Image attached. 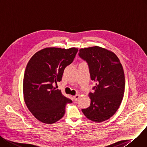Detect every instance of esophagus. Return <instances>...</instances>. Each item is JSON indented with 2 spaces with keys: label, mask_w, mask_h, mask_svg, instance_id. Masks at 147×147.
<instances>
[{
  "label": "esophagus",
  "mask_w": 147,
  "mask_h": 147,
  "mask_svg": "<svg viewBox=\"0 0 147 147\" xmlns=\"http://www.w3.org/2000/svg\"><path fill=\"white\" fill-rule=\"evenodd\" d=\"M80 94H76V95H75V96H73V98H74V101H77L78 100V98H80Z\"/></svg>",
  "instance_id": "1"
}]
</instances>
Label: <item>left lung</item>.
Wrapping results in <instances>:
<instances>
[{
	"mask_svg": "<svg viewBox=\"0 0 147 147\" xmlns=\"http://www.w3.org/2000/svg\"><path fill=\"white\" fill-rule=\"evenodd\" d=\"M79 56L88 63L91 80L96 82L94 92L88 94L90 106L82 111L91 121H105L114 115L123 98L122 65L113 52L99 46L81 49Z\"/></svg>",
	"mask_w": 147,
	"mask_h": 147,
	"instance_id": "8db88e82",
	"label": "left lung"
}]
</instances>
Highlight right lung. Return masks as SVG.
<instances>
[{"label": "right lung", "mask_w": 147, "mask_h": 147, "mask_svg": "<svg viewBox=\"0 0 147 147\" xmlns=\"http://www.w3.org/2000/svg\"><path fill=\"white\" fill-rule=\"evenodd\" d=\"M78 51L75 47H47L29 60L24 76V99L39 121L47 124L56 122L64 116L66 104L72 102L54 85L61 81L65 67L73 62Z\"/></svg>", "instance_id": "1"}]
</instances>
